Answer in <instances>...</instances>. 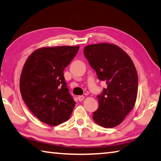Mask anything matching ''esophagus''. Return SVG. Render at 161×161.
<instances>
[{"label":"esophagus","instance_id":"1","mask_svg":"<svg viewBox=\"0 0 161 161\" xmlns=\"http://www.w3.org/2000/svg\"><path fill=\"white\" fill-rule=\"evenodd\" d=\"M77 98H78V100L81 102V101H82L84 99V96H83V95H81V96H79Z\"/></svg>","mask_w":161,"mask_h":161}]
</instances>
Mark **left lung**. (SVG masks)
Listing matches in <instances>:
<instances>
[{"instance_id": "obj_1", "label": "left lung", "mask_w": 161, "mask_h": 161, "mask_svg": "<svg viewBox=\"0 0 161 161\" xmlns=\"http://www.w3.org/2000/svg\"><path fill=\"white\" fill-rule=\"evenodd\" d=\"M84 54L107 87L98 95L99 108L93 120L99 126L113 128L124 121L134 107L138 74L133 61L121 47L109 43L86 46Z\"/></svg>"}]
</instances>
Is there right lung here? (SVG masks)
<instances>
[{
    "mask_svg": "<svg viewBox=\"0 0 161 161\" xmlns=\"http://www.w3.org/2000/svg\"><path fill=\"white\" fill-rule=\"evenodd\" d=\"M80 46L37 49L27 59L20 79L23 99L43 123L57 126L67 121L75 102L69 92L64 69L75 58Z\"/></svg>",
    "mask_w": 161,
    "mask_h": 161,
    "instance_id": "add662e5",
    "label": "right lung"
}]
</instances>
